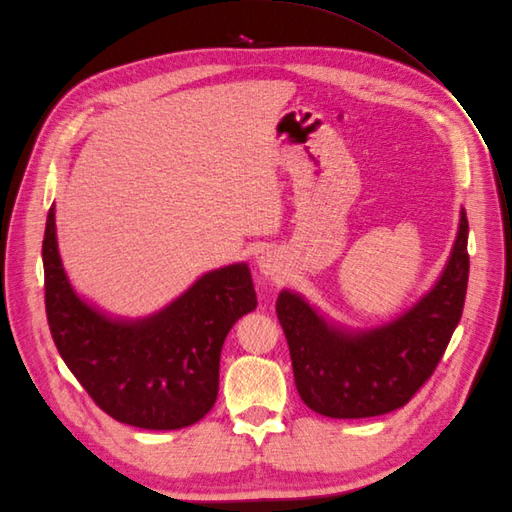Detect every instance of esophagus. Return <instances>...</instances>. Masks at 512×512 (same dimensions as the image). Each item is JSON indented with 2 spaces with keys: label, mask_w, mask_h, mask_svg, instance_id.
Returning a JSON list of instances; mask_svg holds the SVG:
<instances>
[{
  "label": "esophagus",
  "mask_w": 512,
  "mask_h": 512,
  "mask_svg": "<svg viewBox=\"0 0 512 512\" xmlns=\"http://www.w3.org/2000/svg\"><path fill=\"white\" fill-rule=\"evenodd\" d=\"M256 264H258V270L264 277H273V275H277L283 270V258L273 248L262 250L256 258Z\"/></svg>",
  "instance_id": "34e87169"
}]
</instances>
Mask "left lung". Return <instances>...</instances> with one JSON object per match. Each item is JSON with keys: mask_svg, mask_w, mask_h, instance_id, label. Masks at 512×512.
<instances>
[{"mask_svg": "<svg viewBox=\"0 0 512 512\" xmlns=\"http://www.w3.org/2000/svg\"><path fill=\"white\" fill-rule=\"evenodd\" d=\"M465 208L453 250L432 289L397 318L349 328L304 295L283 289L277 318L291 353L297 393L316 413L374 417L403 407L436 370L463 314L469 254Z\"/></svg>", "mask_w": 512, "mask_h": 512, "instance_id": "8db88e82", "label": "left lung"}]
</instances>
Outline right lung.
<instances>
[{
  "label": "right lung",
  "mask_w": 512,
  "mask_h": 512,
  "mask_svg": "<svg viewBox=\"0 0 512 512\" xmlns=\"http://www.w3.org/2000/svg\"><path fill=\"white\" fill-rule=\"evenodd\" d=\"M43 270L55 347L105 413L144 430H179L213 409L225 337L258 306L246 262L208 270L155 314L113 316L72 287L57 248L53 204Z\"/></svg>",
  "instance_id": "right-lung-1"
}]
</instances>
